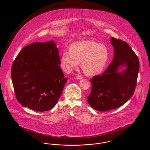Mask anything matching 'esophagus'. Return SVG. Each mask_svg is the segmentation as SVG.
<instances>
[{"mask_svg": "<svg viewBox=\"0 0 150 150\" xmlns=\"http://www.w3.org/2000/svg\"><path fill=\"white\" fill-rule=\"evenodd\" d=\"M76 78L79 79V80H81V79H83V78L81 76H80V75H76Z\"/></svg>", "mask_w": 150, "mask_h": 150, "instance_id": "1", "label": "esophagus"}]
</instances>
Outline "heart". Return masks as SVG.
<instances>
[{"mask_svg": "<svg viewBox=\"0 0 150 150\" xmlns=\"http://www.w3.org/2000/svg\"><path fill=\"white\" fill-rule=\"evenodd\" d=\"M108 50L102 44L93 40H82L73 43L70 50H64L61 66L70 72L81 62V68L87 75H95L102 71L107 63Z\"/></svg>", "mask_w": 150, "mask_h": 150, "instance_id": "1", "label": "heart"}]
</instances>
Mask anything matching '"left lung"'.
I'll return each mask as SVG.
<instances>
[{"instance_id": "left-lung-1", "label": "left lung", "mask_w": 150, "mask_h": 150, "mask_svg": "<svg viewBox=\"0 0 150 150\" xmlns=\"http://www.w3.org/2000/svg\"><path fill=\"white\" fill-rule=\"evenodd\" d=\"M114 57L100 75L91 79L92 90L87 98L89 105L96 110L106 111L120 107L133 95L136 88L139 62L128 44L111 38ZM126 69L120 72V69Z\"/></svg>"}]
</instances>
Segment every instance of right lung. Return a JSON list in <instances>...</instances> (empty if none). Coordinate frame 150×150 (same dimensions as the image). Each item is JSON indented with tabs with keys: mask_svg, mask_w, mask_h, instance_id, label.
I'll list each match as a JSON object with an SVG mask.
<instances>
[{
	"mask_svg": "<svg viewBox=\"0 0 150 150\" xmlns=\"http://www.w3.org/2000/svg\"><path fill=\"white\" fill-rule=\"evenodd\" d=\"M60 64L58 49L52 40L22 48L11 69L16 97L22 106L40 112L55 106L67 80Z\"/></svg>",
	"mask_w": 150,
	"mask_h": 150,
	"instance_id": "obj_1",
	"label": "right lung"
}]
</instances>
